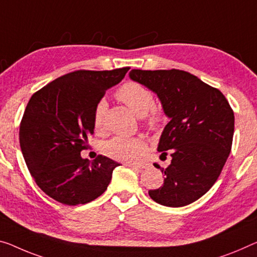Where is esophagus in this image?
Wrapping results in <instances>:
<instances>
[{
	"label": "esophagus",
	"mask_w": 257,
	"mask_h": 257,
	"mask_svg": "<svg viewBox=\"0 0 257 257\" xmlns=\"http://www.w3.org/2000/svg\"><path fill=\"white\" fill-rule=\"evenodd\" d=\"M126 167H130V168H133V169H138V170H144V169L147 168V165H145V164H139V165H137V164H126Z\"/></svg>",
	"instance_id": "1"
}]
</instances>
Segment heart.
Returning a JSON list of instances; mask_svg holds the SVG:
<instances>
[{"instance_id":"heart-1","label":"heart","mask_w":257,"mask_h":257,"mask_svg":"<svg viewBox=\"0 0 257 257\" xmlns=\"http://www.w3.org/2000/svg\"><path fill=\"white\" fill-rule=\"evenodd\" d=\"M118 100L128 106L137 116H146V125L151 130H159L164 123V113L154 106L153 93L148 88L137 82H126L118 89ZM106 111L105 101L96 104L93 113V127L95 132L101 133L104 130V116ZM147 151V145L140 138L115 137L108 140L103 146L106 156L125 163H136Z\"/></svg>"}]
</instances>
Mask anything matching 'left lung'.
<instances>
[{
    "mask_svg": "<svg viewBox=\"0 0 257 257\" xmlns=\"http://www.w3.org/2000/svg\"><path fill=\"white\" fill-rule=\"evenodd\" d=\"M128 76L156 94L170 119L157 151L171 153V164L162 169L164 184L148 194L165 207L191 204L222 172L231 152L234 113L220 90L185 71L132 70Z\"/></svg>",
    "mask_w": 257,
    "mask_h": 257,
    "instance_id": "left-lung-1",
    "label": "left lung"
}]
</instances>
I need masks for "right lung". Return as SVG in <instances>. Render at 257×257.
<instances>
[{
  "label": "right lung",
  "instance_id": "add662e5",
  "mask_svg": "<svg viewBox=\"0 0 257 257\" xmlns=\"http://www.w3.org/2000/svg\"><path fill=\"white\" fill-rule=\"evenodd\" d=\"M130 68L74 71L34 93L24 112L19 142L29 171L47 195L68 206L103 194L119 163L80 152L94 133L93 113L105 90L119 84Z\"/></svg>",
  "mask_w": 257,
  "mask_h": 257
}]
</instances>
